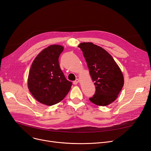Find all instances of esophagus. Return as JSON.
<instances>
[{
    "instance_id": "esophagus-1",
    "label": "esophagus",
    "mask_w": 151,
    "mask_h": 151,
    "mask_svg": "<svg viewBox=\"0 0 151 151\" xmlns=\"http://www.w3.org/2000/svg\"><path fill=\"white\" fill-rule=\"evenodd\" d=\"M78 82H79V80L76 79L75 81H73V83L74 85H77L78 83Z\"/></svg>"
}]
</instances>
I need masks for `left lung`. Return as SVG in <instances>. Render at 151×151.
<instances>
[{
	"instance_id": "1",
	"label": "left lung",
	"mask_w": 151,
	"mask_h": 151,
	"mask_svg": "<svg viewBox=\"0 0 151 151\" xmlns=\"http://www.w3.org/2000/svg\"><path fill=\"white\" fill-rule=\"evenodd\" d=\"M96 91L90 100L97 105L106 106L117 98L124 86V76L109 53L91 42L80 43Z\"/></svg>"
}]
</instances>
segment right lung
<instances>
[{"label": "right lung", "mask_w": 151, "mask_h": 151, "mask_svg": "<svg viewBox=\"0 0 151 151\" xmlns=\"http://www.w3.org/2000/svg\"><path fill=\"white\" fill-rule=\"evenodd\" d=\"M63 50L62 46L51 45L44 49L32 63L28 88L42 104L51 106L59 103L71 88L72 82L66 79L58 61Z\"/></svg>", "instance_id": "obj_1"}]
</instances>
